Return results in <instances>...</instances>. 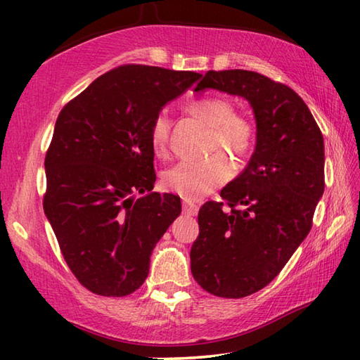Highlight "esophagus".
<instances>
[{"mask_svg": "<svg viewBox=\"0 0 360 360\" xmlns=\"http://www.w3.org/2000/svg\"><path fill=\"white\" fill-rule=\"evenodd\" d=\"M182 211H184L186 214H188V216H195L198 212V206L195 205L193 202L184 200V202H182Z\"/></svg>", "mask_w": 360, "mask_h": 360, "instance_id": "esophagus-1", "label": "esophagus"}]
</instances>
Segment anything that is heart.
Instances as JSON below:
<instances>
[{
    "label": "heart",
    "instance_id": "1",
    "mask_svg": "<svg viewBox=\"0 0 360 360\" xmlns=\"http://www.w3.org/2000/svg\"><path fill=\"white\" fill-rule=\"evenodd\" d=\"M186 111L210 127L208 152L225 149L245 157L255 139V125L245 112L233 111V103L224 96H202L187 103ZM172 119L165 111L154 115L150 122L149 139L158 155L168 149ZM231 167L224 154H214L200 162H179L162 176V184L187 200H198L216 191L230 179Z\"/></svg>",
    "mask_w": 360,
    "mask_h": 360
}]
</instances>
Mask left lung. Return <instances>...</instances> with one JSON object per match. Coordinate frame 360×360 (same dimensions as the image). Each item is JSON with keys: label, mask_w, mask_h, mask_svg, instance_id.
<instances>
[{"label": "left lung", "mask_w": 360, "mask_h": 360, "mask_svg": "<svg viewBox=\"0 0 360 360\" xmlns=\"http://www.w3.org/2000/svg\"><path fill=\"white\" fill-rule=\"evenodd\" d=\"M216 89L246 98L257 143L245 172L221 191L224 202L198 212L192 275L212 295L248 297L264 289L307 238L324 193V138L294 90L260 72L208 71L195 92Z\"/></svg>", "instance_id": "left-lung-1"}]
</instances>
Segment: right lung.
Returning a JSON list of instances; mask_svg holds the SVG:
<instances>
[{"mask_svg":"<svg viewBox=\"0 0 360 360\" xmlns=\"http://www.w3.org/2000/svg\"><path fill=\"white\" fill-rule=\"evenodd\" d=\"M200 76L122 65L58 114L46 152L42 206L66 265L96 295L125 297L141 288L152 251L181 214L179 197L150 192L149 130L154 115Z\"/></svg>","mask_w":360,"mask_h":360,"instance_id":"1","label":"right lung"}]
</instances>
